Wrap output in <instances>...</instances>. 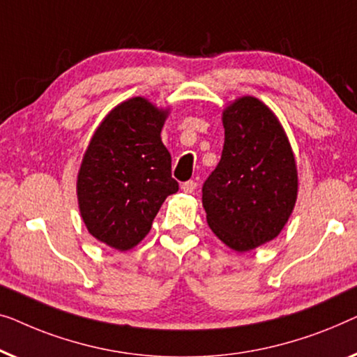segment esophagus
Listing matches in <instances>:
<instances>
[{"instance_id": "obj_1", "label": "esophagus", "mask_w": 357, "mask_h": 357, "mask_svg": "<svg viewBox=\"0 0 357 357\" xmlns=\"http://www.w3.org/2000/svg\"><path fill=\"white\" fill-rule=\"evenodd\" d=\"M181 189L184 190V192H188V194H190V192H194L195 189H197V183H195V181H185V183H183L181 184Z\"/></svg>"}]
</instances>
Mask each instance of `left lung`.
Listing matches in <instances>:
<instances>
[{"mask_svg": "<svg viewBox=\"0 0 357 357\" xmlns=\"http://www.w3.org/2000/svg\"><path fill=\"white\" fill-rule=\"evenodd\" d=\"M225 145L202 185L207 223L228 248L245 252L277 238L298 195L293 150L260 100L243 97L223 112Z\"/></svg>", "mask_w": 357, "mask_h": 357, "instance_id": "obj_1", "label": "left lung"}]
</instances>
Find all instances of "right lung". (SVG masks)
Wrapping results in <instances>:
<instances>
[{
    "label": "right lung",
    "mask_w": 357,
    "mask_h": 357,
    "mask_svg": "<svg viewBox=\"0 0 357 357\" xmlns=\"http://www.w3.org/2000/svg\"><path fill=\"white\" fill-rule=\"evenodd\" d=\"M168 112L135 97L118 105L90 140L77 176V199L89 233L128 250L152 228L168 195L178 192L172 155L160 137Z\"/></svg>",
    "instance_id": "add662e5"
}]
</instances>
